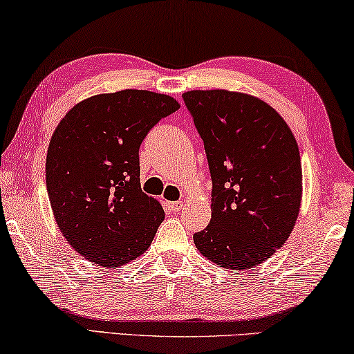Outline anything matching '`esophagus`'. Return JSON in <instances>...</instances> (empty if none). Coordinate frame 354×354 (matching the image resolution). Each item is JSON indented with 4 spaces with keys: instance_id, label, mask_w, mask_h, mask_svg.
I'll list each match as a JSON object with an SVG mask.
<instances>
[{
    "instance_id": "obj_1",
    "label": "esophagus",
    "mask_w": 354,
    "mask_h": 354,
    "mask_svg": "<svg viewBox=\"0 0 354 354\" xmlns=\"http://www.w3.org/2000/svg\"><path fill=\"white\" fill-rule=\"evenodd\" d=\"M182 207H183L182 201H174V203H169V209H171L172 212H178Z\"/></svg>"
}]
</instances>
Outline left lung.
<instances>
[{"mask_svg": "<svg viewBox=\"0 0 354 354\" xmlns=\"http://www.w3.org/2000/svg\"><path fill=\"white\" fill-rule=\"evenodd\" d=\"M204 142L212 178V218L196 248L220 268L243 270L272 257L301 207L299 147L264 101L226 90L182 95Z\"/></svg>", "mask_w": 354, "mask_h": 354, "instance_id": "obj_1", "label": "left lung"}]
</instances>
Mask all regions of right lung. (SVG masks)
<instances>
[{"label": "right lung", "instance_id": "obj_1", "mask_svg": "<svg viewBox=\"0 0 354 354\" xmlns=\"http://www.w3.org/2000/svg\"><path fill=\"white\" fill-rule=\"evenodd\" d=\"M178 107L167 95L122 90L79 102L57 127L48 199L59 231L90 263L117 268L150 247L165 210L140 188L139 147Z\"/></svg>", "mask_w": 354, "mask_h": 354}]
</instances>
